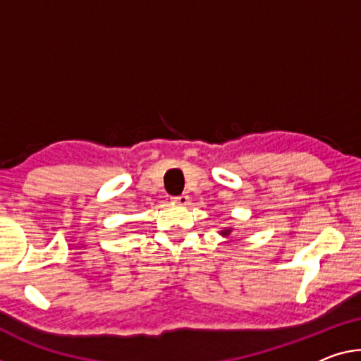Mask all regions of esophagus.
I'll list each match as a JSON object with an SVG mask.
<instances>
[{
  "mask_svg": "<svg viewBox=\"0 0 361 361\" xmlns=\"http://www.w3.org/2000/svg\"><path fill=\"white\" fill-rule=\"evenodd\" d=\"M173 203L180 204V207H185V204H188V195H184V193H182V195H179V197H173Z\"/></svg>",
  "mask_w": 361,
  "mask_h": 361,
  "instance_id": "obj_1",
  "label": "esophagus"
}]
</instances>
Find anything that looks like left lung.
Here are the masks:
<instances>
[{"instance_id": "8db88e82", "label": "left lung", "mask_w": 361, "mask_h": 361, "mask_svg": "<svg viewBox=\"0 0 361 361\" xmlns=\"http://www.w3.org/2000/svg\"><path fill=\"white\" fill-rule=\"evenodd\" d=\"M231 231H232V229H224V231H221V232H219V234H221V235H224V237H226V235H229V234H231Z\"/></svg>"}]
</instances>
